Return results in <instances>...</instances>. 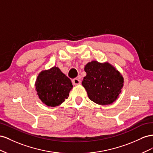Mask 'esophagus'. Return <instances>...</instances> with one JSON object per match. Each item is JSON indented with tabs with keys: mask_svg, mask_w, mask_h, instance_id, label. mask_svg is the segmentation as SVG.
Segmentation results:
<instances>
[{
	"mask_svg": "<svg viewBox=\"0 0 153 153\" xmlns=\"http://www.w3.org/2000/svg\"><path fill=\"white\" fill-rule=\"evenodd\" d=\"M81 80L79 79V78H75V79H74L72 80V83H73L74 85H79V84H81Z\"/></svg>",
	"mask_w": 153,
	"mask_h": 153,
	"instance_id": "esophagus-1",
	"label": "esophagus"
}]
</instances>
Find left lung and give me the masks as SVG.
<instances>
[{
	"label": "left lung",
	"mask_w": 153,
	"mask_h": 153,
	"mask_svg": "<svg viewBox=\"0 0 153 153\" xmlns=\"http://www.w3.org/2000/svg\"><path fill=\"white\" fill-rule=\"evenodd\" d=\"M85 71L86 76L82 85L91 101L101 105L116 101L123 87L124 78L114 67L108 62L92 61L85 65Z\"/></svg>",
	"instance_id": "left-lung-1"
}]
</instances>
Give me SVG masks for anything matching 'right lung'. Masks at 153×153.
Instances as JSON below:
<instances>
[{"label":"right lung","mask_w":153,"mask_h":153,"mask_svg":"<svg viewBox=\"0 0 153 153\" xmlns=\"http://www.w3.org/2000/svg\"><path fill=\"white\" fill-rule=\"evenodd\" d=\"M35 87L42 102L48 106L55 107L68 98L73 86L71 79L58 67H53L38 74Z\"/></svg>","instance_id":"right-lung-1"}]
</instances>
